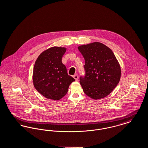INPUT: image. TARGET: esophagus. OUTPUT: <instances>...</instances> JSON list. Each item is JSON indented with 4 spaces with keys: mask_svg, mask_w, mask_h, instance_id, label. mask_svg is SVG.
I'll return each instance as SVG.
<instances>
[{
    "mask_svg": "<svg viewBox=\"0 0 148 148\" xmlns=\"http://www.w3.org/2000/svg\"><path fill=\"white\" fill-rule=\"evenodd\" d=\"M73 78L75 79V81H78V78H79L78 75L77 74L74 75H73Z\"/></svg>",
    "mask_w": 148,
    "mask_h": 148,
    "instance_id": "34e87169",
    "label": "esophagus"
}]
</instances>
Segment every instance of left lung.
Segmentation results:
<instances>
[{
  "mask_svg": "<svg viewBox=\"0 0 148 148\" xmlns=\"http://www.w3.org/2000/svg\"><path fill=\"white\" fill-rule=\"evenodd\" d=\"M78 48L85 61V75L79 78L84 92L95 100L107 97L118 84L121 77V68L113 51L99 42Z\"/></svg>",
  "mask_w": 148,
  "mask_h": 148,
  "instance_id": "obj_1",
  "label": "left lung"
}]
</instances>
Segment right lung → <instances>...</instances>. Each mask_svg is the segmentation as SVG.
<instances>
[{
  "instance_id": "add662e5",
  "label": "right lung",
  "mask_w": 148,
  "mask_h": 148,
  "mask_svg": "<svg viewBox=\"0 0 148 148\" xmlns=\"http://www.w3.org/2000/svg\"><path fill=\"white\" fill-rule=\"evenodd\" d=\"M65 48L54 47L38 57L33 67V82L35 88L46 98L58 100L68 91L75 79L69 75L62 63Z\"/></svg>"
}]
</instances>
